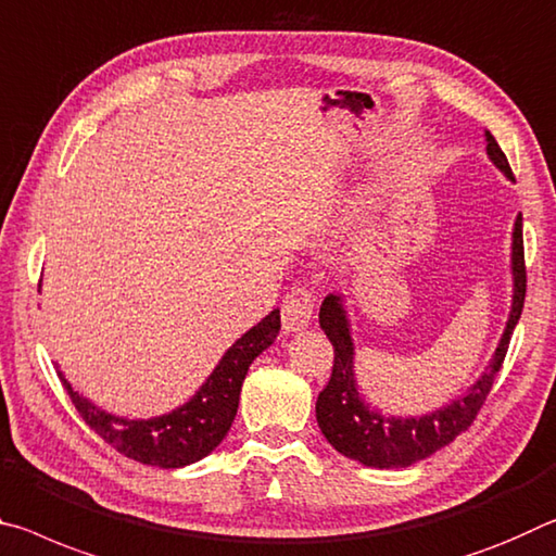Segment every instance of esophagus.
<instances>
[{"mask_svg":"<svg viewBox=\"0 0 556 556\" xmlns=\"http://www.w3.org/2000/svg\"><path fill=\"white\" fill-rule=\"evenodd\" d=\"M315 311V295L311 288L298 286L290 290L280 305V315H283V330L286 332H300L313 323Z\"/></svg>","mask_w":556,"mask_h":556,"instance_id":"obj_1","label":"esophagus"}]
</instances>
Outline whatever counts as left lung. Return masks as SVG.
I'll list each match as a JSON object with an SVG mask.
<instances>
[{
	"label": "left lung",
	"mask_w": 556,
	"mask_h": 556,
	"mask_svg": "<svg viewBox=\"0 0 556 556\" xmlns=\"http://www.w3.org/2000/svg\"><path fill=\"white\" fill-rule=\"evenodd\" d=\"M485 142L488 157L493 160V165L507 179L515 181L505 152L500 150L493 135L485 132ZM525 290L527 273L520 214L515 218L513 229V307H509L505 332L497 342L493 359L466 394L424 416H384L364 402L357 379H354V342L348 311H344L342 295H327L320 305V327L334 348V364L332 377L315 404L317 426L325 433L327 443L342 456L369 468H408L448 445L472 424L480 406L485 404L490 389H493V381L507 354L509 338H513L515 325L522 315Z\"/></svg>",
	"instance_id": "1"
}]
</instances>
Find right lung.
<instances>
[{"label": "right lung", "mask_w": 556, "mask_h": 556, "mask_svg": "<svg viewBox=\"0 0 556 556\" xmlns=\"http://www.w3.org/2000/svg\"><path fill=\"white\" fill-rule=\"evenodd\" d=\"M278 330L280 311H273L226 350L216 369L187 404L154 418H123L108 414L88 402L84 394L73 391L63 371H59V379L84 421L117 453L144 463V466L181 468L208 456L229 433L236 408H239L245 371L263 350L276 342Z\"/></svg>", "instance_id": "1"}]
</instances>
